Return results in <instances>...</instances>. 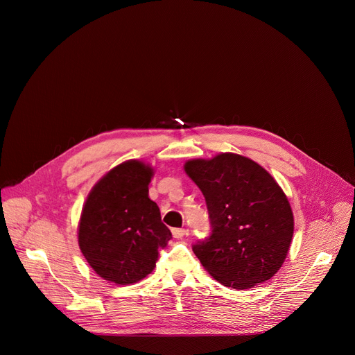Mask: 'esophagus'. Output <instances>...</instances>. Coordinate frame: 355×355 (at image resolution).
I'll return each mask as SVG.
<instances>
[{"instance_id": "34e87169", "label": "esophagus", "mask_w": 355, "mask_h": 355, "mask_svg": "<svg viewBox=\"0 0 355 355\" xmlns=\"http://www.w3.org/2000/svg\"><path fill=\"white\" fill-rule=\"evenodd\" d=\"M184 236H187L185 229H173V237L174 239H182Z\"/></svg>"}]
</instances>
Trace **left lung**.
I'll return each instance as SVG.
<instances>
[{
	"label": "left lung",
	"mask_w": 355,
	"mask_h": 355,
	"mask_svg": "<svg viewBox=\"0 0 355 355\" xmlns=\"http://www.w3.org/2000/svg\"><path fill=\"white\" fill-rule=\"evenodd\" d=\"M207 200L212 234L192 250L225 286L248 289L282 267L293 236V212L274 177L236 153L185 162Z\"/></svg>",
	"instance_id": "left-lung-1"
}]
</instances>
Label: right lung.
I'll list each match as a JSON object with an SVG mask.
<instances>
[{
  "instance_id": "obj_1",
  "label": "right lung",
  "mask_w": 355,
  "mask_h": 355,
  "mask_svg": "<svg viewBox=\"0 0 355 355\" xmlns=\"http://www.w3.org/2000/svg\"><path fill=\"white\" fill-rule=\"evenodd\" d=\"M155 168L128 160L101 177L89 191L78 222V245L105 281L132 285L156 267L171 239L160 209L148 198Z\"/></svg>"
}]
</instances>
